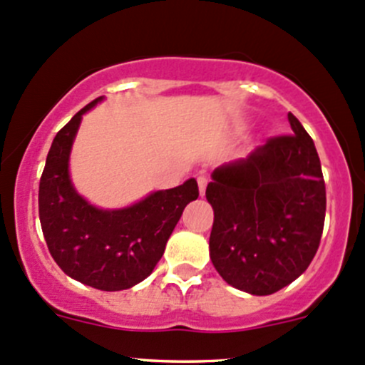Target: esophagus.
I'll list each match as a JSON object with an SVG mask.
<instances>
[{"label": "esophagus", "instance_id": "esophagus-1", "mask_svg": "<svg viewBox=\"0 0 365 365\" xmlns=\"http://www.w3.org/2000/svg\"><path fill=\"white\" fill-rule=\"evenodd\" d=\"M197 185H200V194H201V196H203L205 189H207V185H208V178H207V176H205V175L197 176Z\"/></svg>", "mask_w": 365, "mask_h": 365}]
</instances>
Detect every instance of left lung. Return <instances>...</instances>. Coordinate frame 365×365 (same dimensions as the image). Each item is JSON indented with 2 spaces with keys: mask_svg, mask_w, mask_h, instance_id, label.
<instances>
[{
  "mask_svg": "<svg viewBox=\"0 0 365 365\" xmlns=\"http://www.w3.org/2000/svg\"><path fill=\"white\" fill-rule=\"evenodd\" d=\"M291 135L269 137L247 158L215 169L210 258L226 284L255 296L305 272L319 247L327 187L312 137L289 112Z\"/></svg>",
  "mask_w": 365,
  "mask_h": 365,
  "instance_id": "obj_1",
  "label": "left lung"
}]
</instances>
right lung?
Returning <instances> with one entry per match:
<instances>
[{
  "label": "right lung",
  "instance_id": "obj_1",
  "mask_svg": "<svg viewBox=\"0 0 365 365\" xmlns=\"http://www.w3.org/2000/svg\"><path fill=\"white\" fill-rule=\"evenodd\" d=\"M100 100L85 105L53 139L38 183V217L49 253L66 274L100 291H123L150 277L200 190L190 178L123 210H100L78 196L67 173L71 144L81 115Z\"/></svg>",
  "mask_w": 365,
  "mask_h": 365
}]
</instances>
